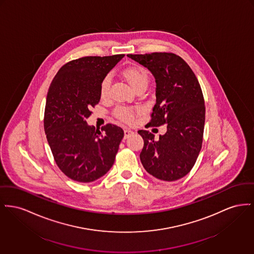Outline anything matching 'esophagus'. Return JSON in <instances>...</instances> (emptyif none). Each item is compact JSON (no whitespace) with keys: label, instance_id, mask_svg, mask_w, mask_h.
Here are the masks:
<instances>
[{"label":"esophagus","instance_id":"1","mask_svg":"<svg viewBox=\"0 0 254 254\" xmlns=\"http://www.w3.org/2000/svg\"><path fill=\"white\" fill-rule=\"evenodd\" d=\"M124 132H125V139H127V137H129L130 135H132L133 133H134L132 130H130V129H127V128H126Z\"/></svg>","mask_w":254,"mask_h":254}]
</instances>
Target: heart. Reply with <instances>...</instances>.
<instances>
[{"label": "heart", "instance_id": "1", "mask_svg": "<svg viewBox=\"0 0 254 254\" xmlns=\"http://www.w3.org/2000/svg\"><path fill=\"white\" fill-rule=\"evenodd\" d=\"M123 75L127 79V81L129 83V85L135 90L141 87H147L149 83L148 72L143 67H140V66H132V67L127 68L126 70H124ZM110 84H111V77L110 75H106L101 84L102 98H105L108 95ZM136 112H137V109L132 107L118 106L114 110V115L125 123L131 124L134 122Z\"/></svg>", "mask_w": 254, "mask_h": 254}]
</instances>
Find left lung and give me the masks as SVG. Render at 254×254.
Listing matches in <instances>:
<instances>
[{"instance_id": "8db88e82", "label": "left lung", "mask_w": 254, "mask_h": 254, "mask_svg": "<svg viewBox=\"0 0 254 254\" xmlns=\"http://www.w3.org/2000/svg\"><path fill=\"white\" fill-rule=\"evenodd\" d=\"M148 68L156 82V104L149 127L167 125V132L139 130L144 140L140 159L150 176L161 181L185 177L201 149L205 122L202 91L190 66L173 53L127 55Z\"/></svg>"}]
</instances>
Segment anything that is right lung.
I'll list each match as a JSON object with an SVG mask.
<instances>
[{
    "mask_svg": "<svg viewBox=\"0 0 254 254\" xmlns=\"http://www.w3.org/2000/svg\"><path fill=\"white\" fill-rule=\"evenodd\" d=\"M125 57H84L64 64L48 90L44 129L61 172L77 182L102 178L114 164L124 130L88 126L90 109L101 100L105 75Z\"/></svg>",
    "mask_w": 254,
    "mask_h": 254,
    "instance_id": "1",
    "label": "right lung"
}]
</instances>
